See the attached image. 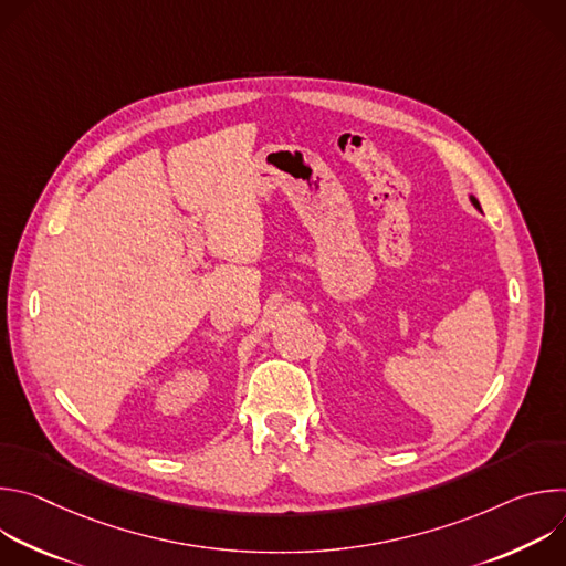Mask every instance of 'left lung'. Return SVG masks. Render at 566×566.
Segmentation results:
<instances>
[{
  "label": "left lung",
  "mask_w": 566,
  "mask_h": 566,
  "mask_svg": "<svg viewBox=\"0 0 566 566\" xmlns=\"http://www.w3.org/2000/svg\"><path fill=\"white\" fill-rule=\"evenodd\" d=\"M470 201H472V203H474V208H479V201H476V199H474V197H470ZM479 210H481V208H479Z\"/></svg>",
  "instance_id": "left-lung-1"
}]
</instances>
